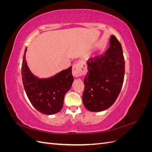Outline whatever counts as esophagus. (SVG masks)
<instances>
[{"label": "esophagus", "instance_id": "obj_1", "mask_svg": "<svg viewBox=\"0 0 152 152\" xmlns=\"http://www.w3.org/2000/svg\"><path fill=\"white\" fill-rule=\"evenodd\" d=\"M86 72V68L82 65L80 63H77L73 65L72 75L75 77H79L83 74Z\"/></svg>", "mask_w": 152, "mask_h": 152}]
</instances>
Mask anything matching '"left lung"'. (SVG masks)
<instances>
[{"mask_svg": "<svg viewBox=\"0 0 152 152\" xmlns=\"http://www.w3.org/2000/svg\"><path fill=\"white\" fill-rule=\"evenodd\" d=\"M87 63L82 102L89 111H103L115 102L124 82L125 61L116 37L111 36L110 48L104 54L89 59Z\"/></svg>", "mask_w": 152, "mask_h": 152, "instance_id": "8db88e82", "label": "left lung"}]
</instances>
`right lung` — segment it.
<instances>
[{"mask_svg":"<svg viewBox=\"0 0 152 152\" xmlns=\"http://www.w3.org/2000/svg\"><path fill=\"white\" fill-rule=\"evenodd\" d=\"M23 58L21 75L23 84L30 102L39 112L52 115L60 111L64 97L73 81L72 66L47 79H39L33 75L27 66L25 53Z\"/></svg>","mask_w":152,"mask_h":152,"instance_id":"add662e5","label":"right lung"}]
</instances>
